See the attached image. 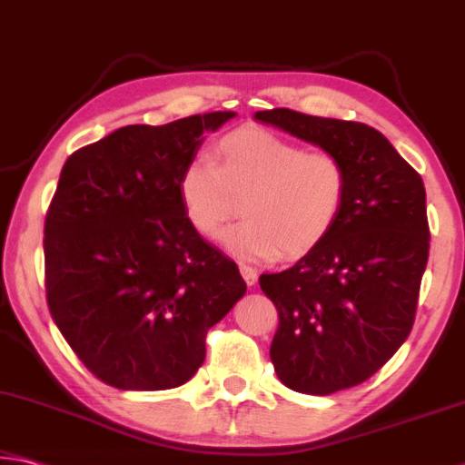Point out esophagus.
Wrapping results in <instances>:
<instances>
[{"label": "esophagus", "instance_id": "1", "mask_svg": "<svg viewBox=\"0 0 465 465\" xmlns=\"http://www.w3.org/2000/svg\"><path fill=\"white\" fill-rule=\"evenodd\" d=\"M240 272H242V277H244V282L248 285H254L256 279H259V275H256V271L250 267V264H240Z\"/></svg>", "mask_w": 465, "mask_h": 465}]
</instances>
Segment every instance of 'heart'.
Segmentation results:
<instances>
[{
    "label": "heart",
    "mask_w": 465,
    "mask_h": 465,
    "mask_svg": "<svg viewBox=\"0 0 465 465\" xmlns=\"http://www.w3.org/2000/svg\"><path fill=\"white\" fill-rule=\"evenodd\" d=\"M348 183L337 153L248 126L221 136L211 161H190L178 194L188 223L204 238H219L242 201L244 219L223 240L235 256L300 259L333 232Z\"/></svg>",
    "instance_id": "b5f03b06"
}]
</instances>
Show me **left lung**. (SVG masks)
<instances>
[{"label": "left lung", "mask_w": 465, "mask_h": 465, "mask_svg": "<svg viewBox=\"0 0 465 465\" xmlns=\"http://www.w3.org/2000/svg\"><path fill=\"white\" fill-rule=\"evenodd\" d=\"M254 117L337 153L350 175L329 238L293 267L259 279L279 312L271 362L298 393L356 387L400 350L414 325L430 248L424 182L366 124L285 107Z\"/></svg>", "instance_id": "8db88e82"}]
</instances>
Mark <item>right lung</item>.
I'll list each match as a JSON object with an SVG mask.
<instances>
[{"label":"right lung","mask_w":465,"mask_h":465,"mask_svg":"<svg viewBox=\"0 0 465 465\" xmlns=\"http://www.w3.org/2000/svg\"><path fill=\"white\" fill-rule=\"evenodd\" d=\"M233 112L124 126L72 153L45 217L47 306L94 377L163 391L194 377L209 329L246 293L183 215L178 182Z\"/></svg>","instance_id":"obj_1"}]
</instances>
